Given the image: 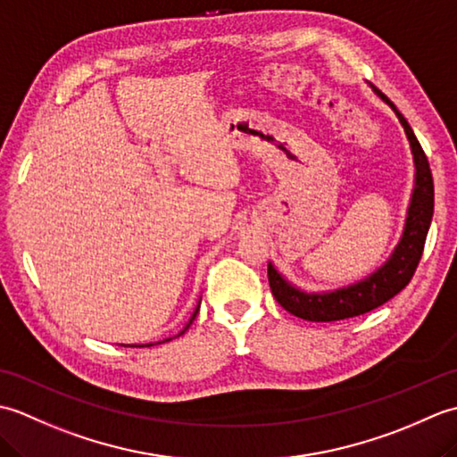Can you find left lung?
<instances>
[{
  "label": "left lung",
  "instance_id": "8db88e82",
  "mask_svg": "<svg viewBox=\"0 0 457 457\" xmlns=\"http://www.w3.org/2000/svg\"><path fill=\"white\" fill-rule=\"evenodd\" d=\"M378 100L385 102L399 118L406 139L411 145L412 164H414V187L411 192L409 208L403 226V234L399 244L391 251L389 259L381 267H377L373 273L355 280L352 285L337 287L332 290H304L296 287L293 280H288L280 270L269 261L267 273L269 285L273 290L277 303L287 312L295 314L310 322H336V320L353 318L359 314L371 312L373 308L385 304L395 295L411 283L416 270V265L422 257L424 241L428 236L432 213H434V180L430 172L428 159L420 147L419 139L404 120V115L396 110V105L386 98L383 92H378L375 86L369 84Z\"/></svg>",
  "mask_w": 457,
  "mask_h": 457
}]
</instances>
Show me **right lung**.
Listing matches in <instances>:
<instances>
[{
  "label": "right lung",
  "mask_w": 457,
  "mask_h": 457,
  "mask_svg": "<svg viewBox=\"0 0 457 457\" xmlns=\"http://www.w3.org/2000/svg\"><path fill=\"white\" fill-rule=\"evenodd\" d=\"M200 300H202V296H200ZM200 300H198V304H196V308H194V312H192V316H190V320H188V322H187V326H184L182 329H180V332L177 334V336H182L184 332H187V329L190 328V324L194 322V318H196V314H198V310H200ZM177 336H174V337H177ZM170 339L172 337H167V339H162V342H154V344H141V345H137V344H128V345H125V344H121V345H125V347H149V345H157V344H164V342H170Z\"/></svg>",
  "instance_id": "1"
}]
</instances>
